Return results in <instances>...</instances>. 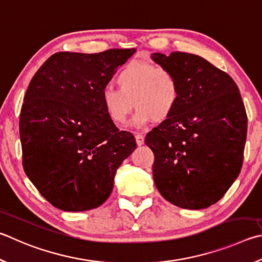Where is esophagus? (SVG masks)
Masks as SVG:
<instances>
[{
	"instance_id": "34e87169",
	"label": "esophagus",
	"mask_w": 262,
	"mask_h": 262,
	"mask_svg": "<svg viewBox=\"0 0 262 262\" xmlns=\"http://www.w3.org/2000/svg\"><path fill=\"white\" fill-rule=\"evenodd\" d=\"M135 139H136L137 145L144 144V136L142 135V134H139V133H136V134H135Z\"/></svg>"
}]
</instances>
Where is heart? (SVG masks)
I'll list each match as a JSON object with an SVG mask.
<instances>
[{
	"label": "heart",
	"instance_id": "obj_1",
	"mask_svg": "<svg viewBox=\"0 0 262 262\" xmlns=\"http://www.w3.org/2000/svg\"><path fill=\"white\" fill-rule=\"evenodd\" d=\"M119 89L105 87L101 92V104L106 117L116 125H122L132 112L136 126L151 121H165L180 101V83L175 74L165 68L145 61H130L117 75Z\"/></svg>",
	"mask_w": 262,
	"mask_h": 262
}]
</instances>
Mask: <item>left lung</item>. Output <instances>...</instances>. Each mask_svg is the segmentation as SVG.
Returning <instances> with one entry per match:
<instances>
[{"instance_id": "1", "label": "left lung", "mask_w": 262, "mask_h": 262, "mask_svg": "<svg viewBox=\"0 0 262 262\" xmlns=\"http://www.w3.org/2000/svg\"><path fill=\"white\" fill-rule=\"evenodd\" d=\"M151 58L172 71L181 93L172 117L145 137L156 187L175 206L206 208L225 196L243 165L247 117L239 89L197 55L155 52Z\"/></svg>"}]
</instances>
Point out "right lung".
Instances as JSON below:
<instances>
[{"mask_svg":"<svg viewBox=\"0 0 262 262\" xmlns=\"http://www.w3.org/2000/svg\"><path fill=\"white\" fill-rule=\"evenodd\" d=\"M135 51L57 52L28 84L19 120L24 170L61 211L101 206L136 149L133 134L119 130L101 104L102 89Z\"/></svg>","mask_w":262,"mask_h":262,"instance_id":"obj_1","label":"right lung"}]
</instances>
